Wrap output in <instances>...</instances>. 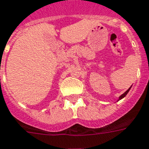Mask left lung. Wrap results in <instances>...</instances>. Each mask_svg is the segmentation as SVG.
<instances>
[{
	"instance_id": "obj_1",
	"label": "left lung",
	"mask_w": 149,
	"mask_h": 149,
	"mask_svg": "<svg viewBox=\"0 0 149 149\" xmlns=\"http://www.w3.org/2000/svg\"><path fill=\"white\" fill-rule=\"evenodd\" d=\"M130 89H131V87H130V88H129V89H127V91H126L125 93H123L121 96L119 97V99H118V100H120V99H122V98H123V97H125L126 95L127 94V93L129 92V90H130Z\"/></svg>"
}]
</instances>
